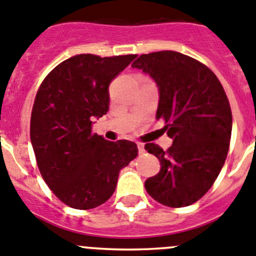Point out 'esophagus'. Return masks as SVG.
<instances>
[{"label": "esophagus", "mask_w": 256, "mask_h": 256, "mask_svg": "<svg viewBox=\"0 0 256 256\" xmlns=\"http://www.w3.org/2000/svg\"><path fill=\"white\" fill-rule=\"evenodd\" d=\"M138 149H139V152H140V154H144V152H145L144 144H142V142H138Z\"/></svg>", "instance_id": "1"}]
</instances>
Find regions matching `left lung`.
Wrapping results in <instances>:
<instances>
[{
  "label": "left lung",
  "mask_w": 256,
  "mask_h": 256,
  "mask_svg": "<svg viewBox=\"0 0 256 256\" xmlns=\"http://www.w3.org/2000/svg\"><path fill=\"white\" fill-rule=\"evenodd\" d=\"M131 66L156 82V120H164L173 139L166 152L154 142L145 145L162 166L145 180V190L164 206H190L214 186L228 156L232 114L225 90L208 66L178 52L142 54Z\"/></svg>",
  "instance_id": "obj_1"
}]
</instances>
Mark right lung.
I'll return each instance as SVG.
<instances>
[{
    "label": "right lung",
    "instance_id": "obj_1",
    "mask_svg": "<svg viewBox=\"0 0 256 256\" xmlns=\"http://www.w3.org/2000/svg\"><path fill=\"white\" fill-rule=\"evenodd\" d=\"M135 58L74 56L40 84L31 111V144L48 187L72 208L104 204L121 169L138 156L135 142H108L92 132L93 117L108 111L110 83Z\"/></svg>",
    "mask_w": 256,
    "mask_h": 256
}]
</instances>
